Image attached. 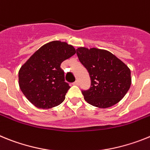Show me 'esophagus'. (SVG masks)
<instances>
[{"mask_svg": "<svg viewBox=\"0 0 150 150\" xmlns=\"http://www.w3.org/2000/svg\"><path fill=\"white\" fill-rule=\"evenodd\" d=\"M74 85H79V81H75V82L73 83Z\"/></svg>", "mask_w": 150, "mask_h": 150, "instance_id": "esophagus-1", "label": "esophagus"}]
</instances>
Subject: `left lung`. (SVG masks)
Listing matches in <instances>:
<instances>
[{
    "label": "left lung",
    "mask_w": 150,
    "mask_h": 150,
    "mask_svg": "<svg viewBox=\"0 0 150 150\" xmlns=\"http://www.w3.org/2000/svg\"><path fill=\"white\" fill-rule=\"evenodd\" d=\"M76 54L91 78V87L81 90L84 100L99 108H108L125 97L131 84V70L110 52L79 47Z\"/></svg>",
    "instance_id": "8db88e82"
}]
</instances>
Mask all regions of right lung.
<instances>
[{
	"label": "right lung",
	"instance_id": "right-lung-1",
	"mask_svg": "<svg viewBox=\"0 0 150 150\" xmlns=\"http://www.w3.org/2000/svg\"><path fill=\"white\" fill-rule=\"evenodd\" d=\"M75 53L67 43L51 41L39 48L21 67L19 88L34 106L50 109L64 101L70 86L65 81L60 65Z\"/></svg>",
	"mask_w": 150,
	"mask_h": 150
}]
</instances>
